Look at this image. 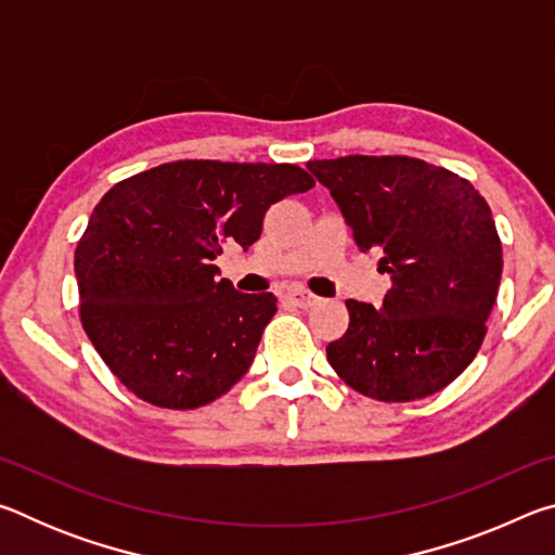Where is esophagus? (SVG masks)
<instances>
[{"mask_svg":"<svg viewBox=\"0 0 555 555\" xmlns=\"http://www.w3.org/2000/svg\"><path fill=\"white\" fill-rule=\"evenodd\" d=\"M286 300H288V304L298 306V308H311V306L318 304V296L308 294V291H304V288H294V291H288V294H286Z\"/></svg>","mask_w":555,"mask_h":555,"instance_id":"34e87169","label":"esophagus"}]
</instances>
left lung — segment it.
I'll return each instance as SVG.
<instances>
[{
	"mask_svg": "<svg viewBox=\"0 0 555 555\" xmlns=\"http://www.w3.org/2000/svg\"><path fill=\"white\" fill-rule=\"evenodd\" d=\"M362 251L391 276L382 306L350 311L327 362L377 401H416L463 374L485 340L502 279V242L473 183L411 156H340L308 164Z\"/></svg>",
	"mask_w": 555,
	"mask_h": 555,
	"instance_id": "8db88e82",
	"label": "left lung"
}]
</instances>
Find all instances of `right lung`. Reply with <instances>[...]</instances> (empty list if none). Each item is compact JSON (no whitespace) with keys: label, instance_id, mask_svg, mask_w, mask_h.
I'll return each mask as SVG.
<instances>
[{"label":"right lung","instance_id":"add662e5","mask_svg":"<svg viewBox=\"0 0 555 555\" xmlns=\"http://www.w3.org/2000/svg\"><path fill=\"white\" fill-rule=\"evenodd\" d=\"M315 181L294 164L185 158L102 195L75 249L80 321L109 372L142 401L198 409L247 374L274 294H240L212 264L249 249L264 215Z\"/></svg>","mask_w":555,"mask_h":555}]
</instances>
